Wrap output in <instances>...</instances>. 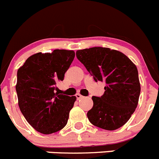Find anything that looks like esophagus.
Here are the masks:
<instances>
[{"label": "esophagus", "mask_w": 159, "mask_h": 159, "mask_svg": "<svg viewBox=\"0 0 159 159\" xmlns=\"http://www.w3.org/2000/svg\"><path fill=\"white\" fill-rule=\"evenodd\" d=\"M75 96H76V98H77V99H78V100H80V99H81L83 98V95H81L80 94H77L76 95H75Z\"/></svg>", "instance_id": "obj_1"}]
</instances>
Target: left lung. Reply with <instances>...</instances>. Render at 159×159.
I'll return each mask as SVG.
<instances>
[{
  "instance_id": "1",
  "label": "left lung",
  "mask_w": 159,
  "mask_h": 159,
  "mask_svg": "<svg viewBox=\"0 0 159 159\" xmlns=\"http://www.w3.org/2000/svg\"><path fill=\"white\" fill-rule=\"evenodd\" d=\"M76 57L95 82L106 83L104 94L92 96L93 107L87 114L89 121L107 130L123 127L139 99L141 87L135 64L123 52L109 48L78 50Z\"/></svg>"
}]
</instances>
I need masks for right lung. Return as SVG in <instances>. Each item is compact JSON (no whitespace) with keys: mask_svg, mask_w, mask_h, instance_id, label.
Returning <instances> with one entry per match:
<instances>
[{"mask_svg":"<svg viewBox=\"0 0 159 159\" xmlns=\"http://www.w3.org/2000/svg\"><path fill=\"white\" fill-rule=\"evenodd\" d=\"M74 57L72 50L38 52L29 57L18 69L16 91L20 110L40 133H55L67 124L76 97L55 91L57 84L64 80Z\"/></svg>","mask_w":159,"mask_h":159,"instance_id":"add662e5","label":"right lung"}]
</instances>
